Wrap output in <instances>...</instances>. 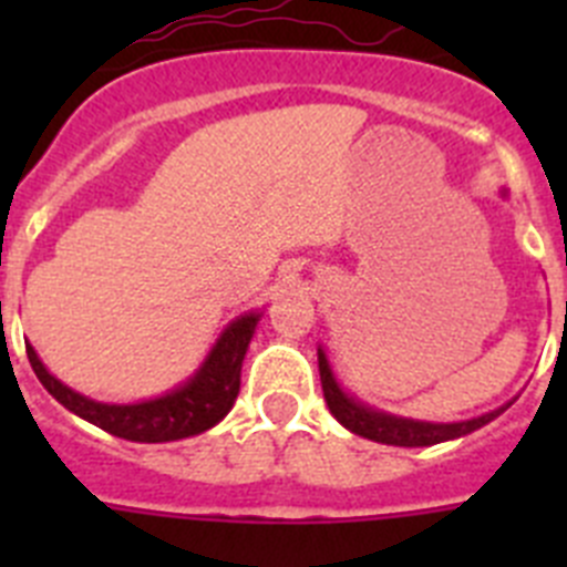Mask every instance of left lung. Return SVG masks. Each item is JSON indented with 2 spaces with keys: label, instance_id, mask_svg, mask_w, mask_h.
Listing matches in <instances>:
<instances>
[{
  "label": "left lung",
  "instance_id": "left-lung-1",
  "mask_svg": "<svg viewBox=\"0 0 567 567\" xmlns=\"http://www.w3.org/2000/svg\"><path fill=\"white\" fill-rule=\"evenodd\" d=\"M318 369H320V385H323V398H327L329 412L338 417L340 425H346L349 432L360 434L365 440H374V443L385 445H405V449H414V445H437L445 440H457L465 434L477 432L485 423H491L494 417H499L503 409L497 412H488L483 417L463 420V423H423V420H409L398 417V414H385L372 409V405L360 403V400L349 398V394L340 389V383L334 380L332 369H329V360L323 349H318Z\"/></svg>",
  "mask_w": 567,
  "mask_h": 567
}]
</instances>
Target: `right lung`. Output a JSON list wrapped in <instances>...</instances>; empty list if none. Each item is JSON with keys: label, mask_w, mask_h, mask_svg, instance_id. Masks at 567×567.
Masks as SVG:
<instances>
[{"label": "right lung", "mask_w": 567, "mask_h": 567, "mask_svg": "<svg viewBox=\"0 0 567 567\" xmlns=\"http://www.w3.org/2000/svg\"><path fill=\"white\" fill-rule=\"evenodd\" d=\"M258 320V312L235 318L224 329L221 338L215 340L213 352L207 354L202 369L187 383L162 394V398L127 405L99 403V400L73 392L70 385H64L62 380H56L44 369L33 346L24 343V349H28V360L33 365V372H37L39 383L68 412L99 425L113 437L133 440V443H169V440H184L207 432V429H213L215 423H221L227 417L235 398H238L240 363H244V354H247Z\"/></svg>", "instance_id": "1"}]
</instances>
